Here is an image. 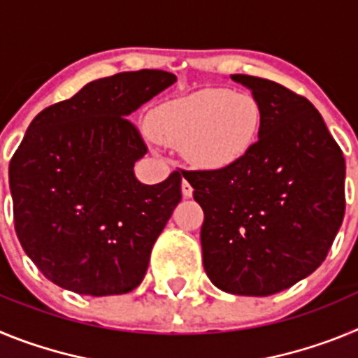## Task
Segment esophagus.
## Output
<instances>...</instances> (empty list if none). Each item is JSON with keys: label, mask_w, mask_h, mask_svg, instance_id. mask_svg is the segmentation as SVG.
Returning <instances> with one entry per match:
<instances>
[{"label": "esophagus", "mask_w": 358, "mask_h": 358, "mask_svg": "<svg viewBox=\"0 0 358 358\" xmlns=\"http://www.w3.org/2000/svg\"><path fill=\"white\" fill-rule=\"evenodd\" d=\"M181 189H182V197H185V199H189V197H192V195H194V186L189 185V182L186 181V179H182Z\"/></svg>", "instance_id": "34e87169"}]
</instances>
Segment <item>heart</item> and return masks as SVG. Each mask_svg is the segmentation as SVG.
<instances>
[{
	"label": "heart",
	"instance_id": "b5f03b06",
	"mask_svg": "<svg viewBox=\"0 0 358 358\" xmlns=\"http://www.w3.org/2000/svg\"><path fill=\"white\" fill-rule=\"evenodd\" d=\"M262 125V107L242 91L201 90L164 102L154 113L161 140L181 147L189 163L224 169L248 154Z\"/></svg>",
	"mask_w": 358,
	"mask_h": 358
}]
</instances>
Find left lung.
Segmentation results:
<instances>
[{
	"label": "left lung",
	"mask_w": 358,
	"mask_h": 358,
	"mask_svg": "<svg viewBox=\"0 0 358 358\" xmlns=\"http://www.w3.org/2000/svg\"><path fill=\"white\" fill-rule=\"evenodd\" d=\"M262 107L258 141L236 163L185 172L204 211L202 264L215 287L271 296L324 262L344 218L346 163L305 96L231 75Z\"/></svg>",
	"instance_id": "8db88e82"
}]
</instances>
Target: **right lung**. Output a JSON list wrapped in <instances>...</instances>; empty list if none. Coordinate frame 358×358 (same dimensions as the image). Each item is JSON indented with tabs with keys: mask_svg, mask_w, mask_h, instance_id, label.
I'll return each mask as SVG.
<instances>
[{
	"mask_svg": "<svg viewBox=\"0 0 358 358\" xmlns=\"http://www.w3.org/2000/svg\"><path fill=\"white\" fill-rule=\"evenodd\" d=\"M176 80L161 69L116 73L31 120L8 166L14 226L55 285L98 297L143 281L182 177L152 186L136 179L147 147L127 118Z\"/></svg>",
	"mask_w": 358,
	"mask_h": 358,
	"instance_id": "1",
	"label": "right lung"
}]
</instances>
